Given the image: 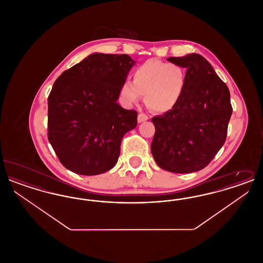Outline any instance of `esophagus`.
<instances>
[{"label": "esophagus", "instance_id": "obj_1", "mask_svg": "<svg viewBox=\"0 0 263 263\" xmlns=\"http://www.w3.org/2000/svg\"><path fill=\"white\" fill-rule=\"evenodd\" d=\"M147 120H148V116H147L146 114L140 113V114L138 115V122H139V123H142V122L147 121Z\"/></svg>", "mask_w": 263, "mask_h": 263}]
</instances>
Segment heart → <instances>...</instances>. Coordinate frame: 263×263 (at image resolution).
<instances>
[{
	"instance_id": "obj_1",
	"label": "heart",
	"mask_w": 263,
	"mask_h": 263,
	"mask_svg": "<svg viewBox=\"0 0 263 263\" xmlns=\"http://www.w3.org/2000/svg\"><path fill=\"white\" fill-rule=\"evenodd\" d=\"M187 87L186 70L175 63L151 59L133 73V83L126 81L120 88L121 98L129 104L145 97L152 111L164 113L174 109Z\"/></svg>"
}]
</instances>
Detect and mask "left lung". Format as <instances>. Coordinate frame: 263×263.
I'll return each mask as SVG.
<instances>
[{"instance_id": "8db88e82", "label": "left lung", "mask_w": 263, "mask_h": 263, "mask_svg": "<svg viewBox=\"0 0 263 263\" xmlns=\"http://www.w3.org/2000/svg\"><path fill=\"white\" fill-rule=\"evenodd\" d=\"M166 60L186 69L187 87L174 109L152 118L156 128L152 155L167 172H198L208 165L225 143L233 113L230 90L199 54Z\"/></svg>"}]
</instances>
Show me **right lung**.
<instances>
[{"mask_svg":"<svg viewBox=\"0 0 263 263\" xmlns=\"http://www.w3.org/2000/svg\"><path fill=\"white\" fill-rule=\"evenodd\" d=\"M135 63L127 54L93 53L55 81L48 97V140L69 171L100 175L117 163L122 138L137 126V111L117 103Z\"/></svg>","mask_w":263,"mask_h":263,"instance_id":"right-lung-1","label":"right lung"}]
</instances>
